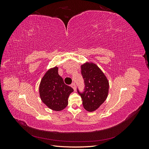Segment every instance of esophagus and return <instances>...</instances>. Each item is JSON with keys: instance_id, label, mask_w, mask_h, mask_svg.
<instances>
[{"instance_id": "1", "label": "esophagus", "mask_w": 149, "mask_h": 149, "mask_svg": "<svg viewBox=\"0 0 149 149\" xmlns=\"http://www.w3.org/2000/svg\"><path fill=\"white\" fill-rule=\"evenodd\" d=\"M71 86L72 88H73V89H74V91H75V90H76V84H75L74 83H73L71 84Z\"/></svg>"}]
</instances>
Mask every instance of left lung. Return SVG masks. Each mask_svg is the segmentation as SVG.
<instances>
[{
    "label": "left lung",
    "mask_w": 149,
    "mask_h": 149,
    "mask_svg": "<svg viewBox=\"0 0 149 149\" xmlns=\"http://www.w3.org/2000/svg\"><path fill=\"white\" fill-rule=\"evenodd\" d=\"M81 74L84 88L83 92L77 91L83 100L84 109L89 112L96 110L105 101L109 91V82L102 71L93 63L81 66Z\"/></svg>",
    "instance_id": "8db88e82"
}]
</instances>
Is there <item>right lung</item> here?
<instances>
[{"label":"right lung","mask_w":149,"mask_h":149,"mask_svg":"<svg viewBox=\"0 0 149 149\" xmlns=\"http://www.w3.org/2000/svg\"><path fill=\"white\" fill-rule=\"evenodd\" d=\"M57 67L49 70L43 77L39 92L42 101L51 109L59 111L67 106L71 93L73 89L65 84L58 74Z\"/></svg>","instance_id":"obj_1"}]
</instances>
